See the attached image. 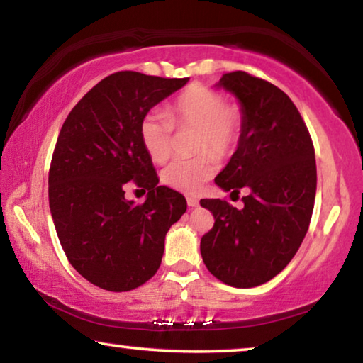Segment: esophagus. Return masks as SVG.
I'll list each match as a JSON object with an SVG mask.
<instances>
[{
	"mask_svg": "<svg viewBox=\"0 0 363 363\" xmlns=\"http://www.w3.org/2000/svg\"><path fill=\"white\" fill-rule=\"evenodd\" d=\"M186 203L190 208H196L198 205H200V201H198L195 196H186Z\"/></svg>",
	"mask_w": 363,
	"mask_h": 363,
	"instance_id": "34e87169",
	"label": "esophagus"
}]
</instances>
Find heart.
<instances>
[{
	"label": "heart",
	"mask_w": 363,
	"mask_h": 363,
	"mask_svg": "<svg viewBox=\"0 0 363 363\" xmlns=\"http://www.w3.org/2000/svg\"><path fill=\"white\" fill-rule=\"evenodd\" d=\"M172 122L178 127H195V152L203 153L190 160L170 163L162 172V183L173 190L196 193L216 172L218 163L212 153L226 157L238 145L242 112L238 106H226L221 92L195 84L172 106ZM172 122L157 111L145 113L140 122L142 145L155 163L167 162L172 153Z\"/></svg>",
	"instance_id": "1"
}]
</instances>
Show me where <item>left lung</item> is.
Segmentation results:
<instances>
[{"instance_id": "left-lung-1", "label": "left lung", "mask_w": 363, "mask_h": 363, "mask_svg": "<svg viewBox=\"0 0 363 363\" xmlns=\"http://www.w3.org/2000/svg\"><path fill=\"white\" fill-rule=\"evenodd\" d=\"M215 87L233 94L242 112L236 150L215 183L225 191L250 193L240 210L220 198L200 201L215 216L200 251L208 271L225 284L255 287L289 264L309 230L317 188L314 145L281 89L242 71L225 74Z\"/></svg>"}]
</instances>
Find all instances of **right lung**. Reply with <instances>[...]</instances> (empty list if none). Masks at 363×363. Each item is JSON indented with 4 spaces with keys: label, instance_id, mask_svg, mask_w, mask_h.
Masks as SVG:
<instances>
[{
    "label": "right lung",
    "instance_id": "add662e5",
    "mask_svg": "<svg viewBox=\"0 0 363 363\" xmlns=\"http://www.w3.org/2000/svg\"><path fill=\"white\" fill-rule=\"evenodd\" d=\"M186 82L116 72L64 122L49 168V208L69 262L94 286L123 292L150 279L168 230L186 211L185 196L158 186L140 140L143 116ZM130 179L149 191L142 206L125 198Z\"/></svg>",
    "mask_w": 363,
    "mask_h": 363
}]
</instances>
